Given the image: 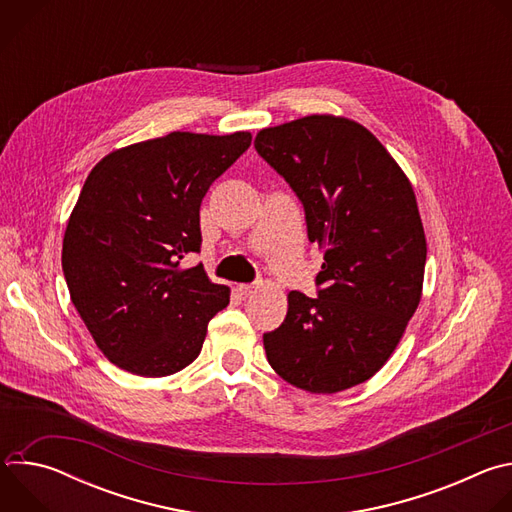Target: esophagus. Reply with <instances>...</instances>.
Listing matches in <instances>:
<instances>
[{
	"label": "esophagus",
	"instance_id": "34e87169",
	"mask_svg": "<svg viewBox=\"0 0 512 512\" xmlns=\"http://www.w3.org/2000/svg\"><path fill=\"white\" fill-rule=\"evenodd\" d=\"M259 285H261V283H243V285H239V287H237V291H239L241 296H245V298H247V296L255 294V291L259 289Z\"/></svg>",
	"mask_w": 512,
	"mask_h": 512
}]
</instances>
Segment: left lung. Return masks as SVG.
<instances>
[{"label":"left lung","mask_w":512,"mask_h":512,"mask_svg":"<svg viewBox=\"0 0 512 512\" xmlns=\"http://www.w3.org/2000/svg\"><path fill=\"white\" fill-rule=\"evenodd\" d=\"M255 150L296 192L308 239L324 249L318 298L289 291L285 320L263 334L271 369L310 393L369 381L421 300L427 245L413 188L383 143L344 117L261 129Z\"/></svg>","instance_id":"1"}]
</instances>
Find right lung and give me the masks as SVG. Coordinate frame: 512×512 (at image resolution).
Masks as SVG:
<instances>
[{
  "instance_id": "1",
  "label": "right lung",
  "mask_w": 512,
  "mask_h": 512,
  "mask_svg": "<svg viewBox=\"0 0 512 512\" xmlns=\"http://www.w3.org/2000/svg\"><path fill=\"white\" fill-rule=\"evenodd\" d=\"M251 145L249 131H174L105 156L72 210L62 271L101 352L139 377H168L200 354L208 322L231 291L208 279L200 202Z\"/></svg>"
}]
</instances>
